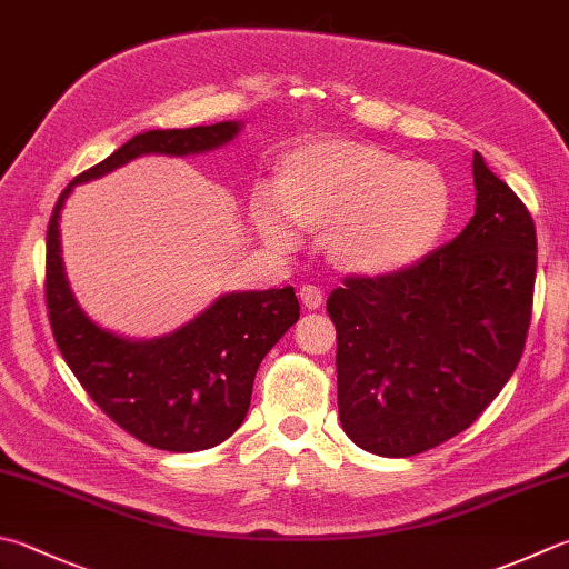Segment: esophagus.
<instances>
[{
    "instance_id": "obj_1",
    "label": "esophagus",
    "mask_w": 569,
    "mask_h": 569,
    "mask_svg": "<svg viewBox=\"0 0 569 569\" xmlns=\"http://www.w3.org/2000/svg\"><path fill=\"white\" fill-rule=\"evenodd\" d=\"M299 299H302V305L307 309H319L321 302H325V295H321V289L315 284H302L299 287Z\"/></svg>"
}]
</instances>
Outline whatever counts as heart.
I'll return each mask as SVG.
<instances>
[{
    "instance_id": "1",
    "label": "heart",
    "mask_w": 569,
    "mask_h": 569,
    "mask_svg": "<svg viewBox=\"0 0 569 569\" xmlns=\"http://www.w3.org/2000/svg\"><path fill=\"white\" fill-rule=\"evenodd\" d=\"M448 186L428 163H403L377 146L321 141L287 160L277 188L254 192V224L267 242L292 248L295 224L325 230L341 272L381 277L413 264L441 238Z\"/></svg>"
}]
</instances>
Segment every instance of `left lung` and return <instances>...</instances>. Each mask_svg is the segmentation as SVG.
Returning a JSON list of instances; mask_svg holds the SVG:
<instances>
[{"label":"left lung","instance_id":"8db88e82","mask_svg":"<svg viewBox=\"0 0 569 569\" xmlns=\"http://www.w3.org/2000/svg\"><path fill=\"white\" fill-rule=\"evenodd\" d=\"M476 216L399 272L345 277L337 401L363 451L406 458L476 421L516 371L532 317L538 238L522 200L473 156Z\"/></svg>","mask_w":569,"mask_h":569}]
</instances>
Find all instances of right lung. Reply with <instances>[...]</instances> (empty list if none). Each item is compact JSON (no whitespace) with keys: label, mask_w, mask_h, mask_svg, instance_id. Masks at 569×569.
I'll use <instances>...</instances> for the list:
<instances>
[{"label":"right lung","mask_w":569,"mask_h":569,"mask_svg":"<svg viewBox=\"0 0 569 569\" xmlns=\"http://www.w3.org/2000/svg\"><path fill=\"white\" fill-rule=\"evenodd\" d=\"M240 123L192 126L133 136L99 166L83 170L53 206L47 230V309L53 339L73 377L113 423L160 451H206L238 431L254 373L299 319L292 287L230 292L168 337L133 341L101 329L73 299L61 262L59 212L73 186L146 153L190 156L232 141Z\"/></svg>","instance_id":"obj_1"}]
</instances>
